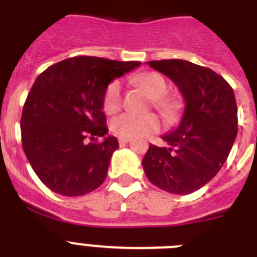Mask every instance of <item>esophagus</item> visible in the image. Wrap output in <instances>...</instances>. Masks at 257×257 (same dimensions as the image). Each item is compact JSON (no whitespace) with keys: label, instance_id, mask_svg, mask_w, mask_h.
<instances>
[{"label":"esophagus","instance_id":"esophagus-1","mask_svg":"<svg viewBox=\"0 0 257 257\" xmlns=\"http://www.w3.org/2000/svg\"><path fill=\"white\" fill-rule=\"evenodd\" d=\"M118 143H120V145H125L126 143H129V139H125V137H120V139H118Z\"/></svg>","mask_w":257,"mask_h":257}]
</instances>
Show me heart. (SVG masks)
<instances>
[{
    "label": "heart",
    "instance_id": "1",
    "mask_svg": "<svg viewBox=\"0 0 257 257\" xmlns=\"http://www.w3.org/2000/svg\"><path fill=\"white\" fill-rule=\"evenodd\" d=\"M133 82L144 90L152 100V105L167 118L175 120L179 113V104L172 97L167 96L168 82L163 74L157 72H145L137 74ZM122 104V89L118 81H112L106 86L102 97V108L108 114H113L120 110ZM160 129V121L155 114L135 116L131 113H124L113 118L110 122V131L116 136L132 139L144 137Z\"/></svg>",
    "mask_w": 257,
    "mask_h": 257
}]
</instances>
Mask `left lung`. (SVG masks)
<instances>
[{"instance_id":"8db88e82","label":"left lung","mask_w":257,"mask_h":257,"mask_svg":"<svg viewBox=\"0 0 257 257\" xmlns=\"http://www.w3.org/2000/svg\"><path fill=\"white\" fill-rule=\"evenodd\" d=\"M175 82L185 101L181 122L161 137L167 145L151 144L143 159L153 185L175 195L204 187L220 171L237 135L233 89L209 68L185 60L149 61Z\"/></svg>"}]
</instances>
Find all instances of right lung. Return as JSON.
<instances>
[{
	"instance_id": "add662e5",
	"label": "right lung",
	"mask_w": 257,
	"mask_h": 257,
	"mask_svg": "<svg viewBox=\"0 0 257 257\" xmlns=\"http://www.w3.org/2000/svg\"><path fill=\"white\" fill-rule=\"evenodd\" d=\"M140 64L78 56L36 78L22 109L21 140L32 168L49 189L72 197L104 183L118 141H97L108 133L102 97L109 82Z\"/></svg>"
}]
</instances>
